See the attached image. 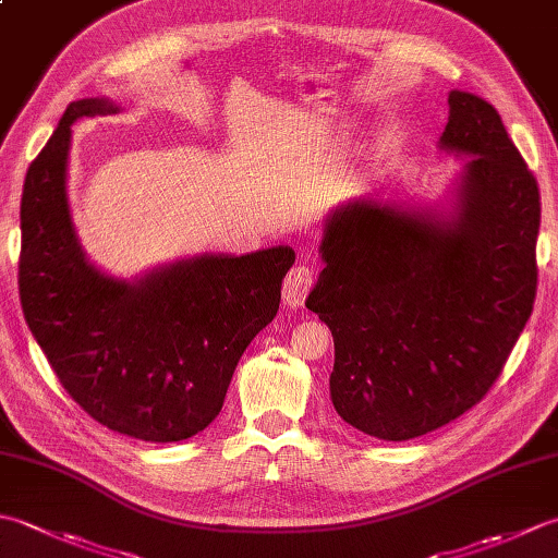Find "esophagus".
I'll use <instances>...</instances> for the list:
<instances>
[{
    "mask_svg": "<svg viewBox=\"0 0 558 558\" xmlns=\"http://www.w3.org/2000/svg\"><path fill=\"white\" fill-rule=\"evenodd\" d=\"M314 288V270L306 264L292 266L286 282H282V302H286L290 310H298L304 304L306 294Z\"/></svg>",
    "mask_w": 558,
    "mask_h": 558,
    "instance_id": "1",
    "label": "esophagus"
}]
</instances>
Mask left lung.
<instances>
[{
    "label": "left lung",
    "instance_id": "8db88e82",
    "mask_svg": "<svg viewBox=\"0 0 558 558\" xmlns=\"http://www.w3.org/2000/svg\"><path fill=\"white\" fill-rule=\"evenodd\" d=\"M438 146L472 158L453 210L354 198L322 240L306 310L330 328V400L384 441L434 432L487 396L537 294L539 189L487 100L448 93Z\"/></svg>",
    "mask_w": 558,
    "mask_h": 558
}]
</instances>
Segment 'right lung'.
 Segmentation results:
<instances>
[{
	"mask_svg": "<svg viewBox=\"0 0 558 558\" xmlns=\"http://www.w3.org/2000/svg\"><path fill=\"white\" fill-rule=\"evenodd\" d=\"M98 112L117 108L71 102L26 172L23 316L83 412L141 441H182L218 417L242 352L278 314L294 252L204 254L134 282L105 276L83 254L66 198L71 124Z\"/></svg>",
	"mask_w": 558,
	"mask_h": 558,
	"instance_id": "right-lung-1",
	"label": "right lung"
}]
</instances>
